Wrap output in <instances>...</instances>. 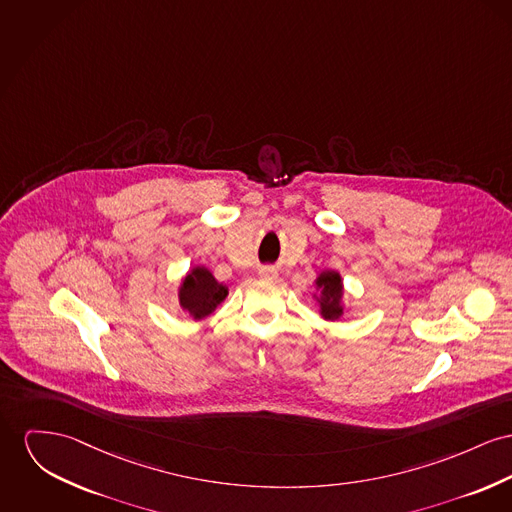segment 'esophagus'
<instances>
[{
  "label": "esophagus",
  "mask_w": 512,
  "mask_h": 512,
  "mask_svg": "<svg viewBox=\"0 0 512 512\" xmlns=\"http://www.w3.org/2000/svg\"><path fill=\"white\" fill-rule=\"evenodd\" d=\"M258 273H260V277H264V279H275V277H277V272H275V268H272V266H262V268L258 270Z\"/></svg>",
  "instance_id": "1"
}]
</instances>
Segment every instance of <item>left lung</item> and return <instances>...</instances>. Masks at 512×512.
I'll use <instances>...</instances> for the list:
<instances>
[{"label": "left lung", "mask_w": 512, "mask_h": 512, "mask_svg": "<svg viewBox=\"0 0 512 512\" xmlns=\"http://www.w3.org/2000/svg\"><path fill=\"white\" fill-rule=\"evenodd\" d=\"M316 285L320 287V310L322 316L328 320L340 318L341 308V277L340 273L324 272L316 279Z\"/></svg>", "instance_id": "8db88e82"}]
</instances>
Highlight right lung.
<instances>
[{"mask_svg": "<svg viewBox=\"0 0 512 512\" xmlns=\"http://www.w3.org/2000/svg\"><path fill=\"white\" fill-rule=\"evenodd\" d=\"M225 297L227 287L217 283V279L205 268H194L184 277L180 287V307L188 310L194 318L211 314Z\"/></svg>", "mask_w": 512, "mask_h": 512, "instance_id": "obj_1", "label": "right lung"}]
</instances>
